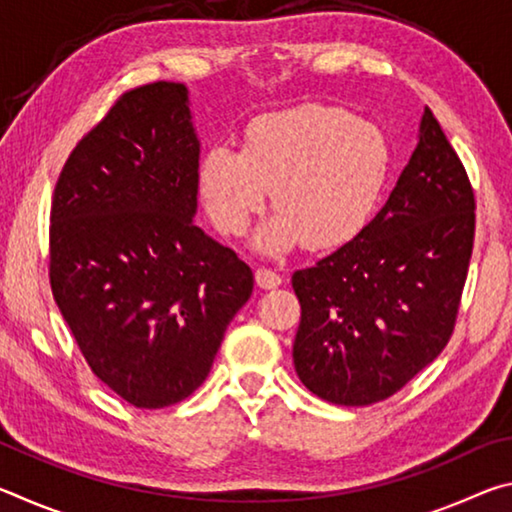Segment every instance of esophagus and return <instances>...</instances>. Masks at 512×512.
<instances>
[{"instance_id": "34e87169", "label": "esophagus", "mask_w": 512, "mask_h": 512, "mask_svg": "<svg viewBox=\"0 0 512 512\" xmlns=\"http://www.w3.org/2000/svg\"><path fill=\"white\" fill-rule=\"evenodd\" d=\"M255 284L259 289H275V287H280V284H282V277L273 273V271H268V268H257Z\"/></svg>"}]
</instances>
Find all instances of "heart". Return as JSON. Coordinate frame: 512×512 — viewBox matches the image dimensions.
Segmentation results:
<instances>
[{"mask_svg":"<svg viewBox=\"0 0 512 512\" xmlns=\"http://www.w3.org/2000/svg\"><path fill=\"white\" fill-rule=\"evenodd\" d=\"M391 171L386 135L334 106L307 103L248 126L241 151L214 144L198 162V192L221 235H241L266 194L277 212L253 239L280 255L348 244L366 228Z\"/></svg>","mask_w":512,"mask_h":512,"instance_id":"obj_1","label":"heart"}]
</instances>
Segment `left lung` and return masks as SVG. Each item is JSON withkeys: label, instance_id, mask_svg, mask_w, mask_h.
<instances>
[{"label": "left lung", "instance_id": "1", "mask_svg": "<svg viewBox=\"0 0 512 512\" xmlns=\"http://www.w3.org/2000/svg\"><path fill=\"white\" fill-rule=\"evenodd\" d=\"M474 241V194L424 108L418 144L384 207L348 244L291 277L293 366L320 400H386L438 357L454 329Z\"/></svg>", "mask_w": 512, "mask_h": 512}]
</instances>
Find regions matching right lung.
Instances as JSON below:
<instances>
[{"mask_svg":"<svg viewBox=\"0 0 512 512\" xmlns=\"http://www.w3.org/2000/svg\"><path fill=\"white\" fill-rule=\"evenodd\" d=\"M189 90L126 92L83 137L51 203V291L97 375L137 409H162L210 375L253 293L248 264L198 228Z\"/></svg>","mask_w":512,"mask_h":512,"instance_id":"obj_1","label":"right lung"}]
</instances>
